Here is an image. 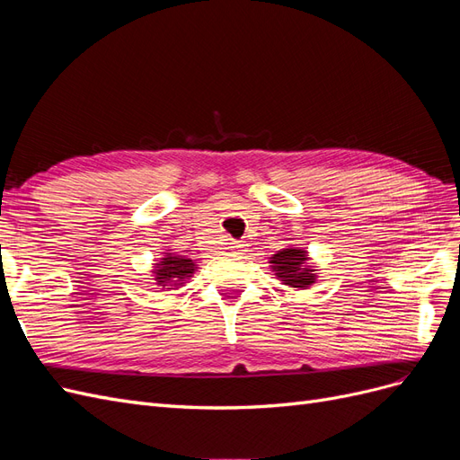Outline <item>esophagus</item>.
<instances>
[{"label": "esophagus", "instance_id": "esophagus-1", "mask_svg": "<svg viewBox=\"0 0 460 460\" xmlns=\"http://www.w3.org/2000/svg\"><path fill=\"white\" fill-rule=\"evenodd\" d=\"M232 249L235 253H245L247 252V243L245 242H234Z\"/></svg>", "mask_w": 460, "mask_h": 460}]
</instances>
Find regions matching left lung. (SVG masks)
<instances>
[{
    "label": "left lung",
    "instance_id": "1",
    "mask_svg": "<svg viewBox=\"0 0 460 460\" xmlns=\"http://www.w3.org/2000/svg\"><path fill=\"white\" fill-rule=\"evenodd\" d=\"M270 269L278 280L289 288L307 289L316 282V269L309 264L307 249L286 247L270 257Z\"/></svg>",
    "mask_w": 460,
    "mask_h": 460
}]
</instances>
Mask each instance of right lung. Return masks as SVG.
<instances>
[{
	"label": "right lung",
	"mask_w": 460,
	"mask_h": 460,
	"mask_svg": "<svg viewBox=\"0 0 460 460\" xmlns=\"http://www.w3.org/2000/svg\"><path fill=\"white\" fill-rule=\"evenodd\" d=\"M198 270V264L184 255L164 253V257L155 262L153 267V280L157 286H163V289H178L190 282L191 274Z\"/></svg>",
	"instance_id": "right-lung-1"
}]
</instances>
